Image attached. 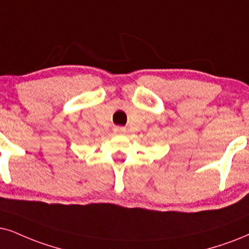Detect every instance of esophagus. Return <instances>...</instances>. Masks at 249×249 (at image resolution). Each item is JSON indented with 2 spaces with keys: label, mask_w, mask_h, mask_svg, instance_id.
Wrapping results in <instances>:
<instances>
[{
  "label": "esophagus",
  "mask_w": 249,
  "mask_h": 249,
  "mask_svg": "<svg viewBox=\"0 0 249 249\" xmlns=\"http://www.w3.org/2000/svg\"><path fill=\"white\" fill-rule=\"evenodd\" d=\"M118 131H122V130H118Z\"/></svg>",
  "instance_id": "esophagus-1"
}]
</instances>
